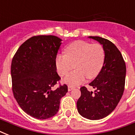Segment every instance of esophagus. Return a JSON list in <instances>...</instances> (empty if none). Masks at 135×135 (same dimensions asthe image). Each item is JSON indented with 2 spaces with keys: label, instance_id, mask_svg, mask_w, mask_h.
Masks as SVG:
<instances>
[{
  "label": "esophagus",
  "instance_id": "1",
  "mask_svg": "<svg viewBox=\"0 0 135 135\" xmlns=\"http://www.w3.org/2000/svg\"><path fill=\"white\" fill-rule=\"evenodd\" d=\"M74 88V87L71 86V85H69V86H68V90H69V91H71Z\"/></svg>",
  "mask_w": 135,
  "mask_h": 135
}]
</instances>
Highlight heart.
<instances>
[{"label":"heart","mask_w":135,"mask_h":135,"mask_svg":"<svg viewBox=\"0 0 135 135\" xmlns=\"http://www.w3.org/2000/svg\"><path fill=\"white\" fill-rule=\"evenodd\" d=\"M105 53L99 43L92 44L77 41L68 45L65 55L59 54L55 63L59 76H64L74 68L76 69L66 76L64 81L71 86L81 84L85 78L94 79L98 76L104 62Z\"/></svg>","instance_id":"b5f03b06"}]
</instances>
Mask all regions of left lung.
<instances>
[{
    "mask_svg": "<svg viewBox=\"0 0 135 135\" xmlns=\"http://www.w3.org/2000/svg\"><path fill=\"white\" fill-rule=\"evenodd\" d=\"M103 45L104 62L100 73L90 85V92L80 88L81 95L77 101L78 113L90 120H99L109 115L115 109L123 94L126 66L119 50L112 42L99 36H90Z\"/></svg>",
    "mask_w": 135,
    "mask_h": 135,
    "instance_id": "1",
    "label": "left lung"
}]
</instances>
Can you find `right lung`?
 Masks as SVG:
<instances>
[{
  "label": "right lung",
  "mask_w": 135,
  "mask_h": 135,
  "mask_svg": "<svg viewBox=\"0 0 135 135\" xmlns=\"http://www.w3.org/2000/svg\"><path fill=\"white\" fill-rule=\"evenodd\" d=\"M61 41L55 36H33L20 45L12 60L14 97L25 113L37 119L54 116L68 92L66 84L52 89L61 79L55 63Z\"/></svg>",
  "instance_id": "right-lung-1"
}]
</instances>
